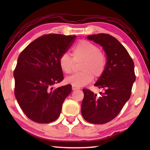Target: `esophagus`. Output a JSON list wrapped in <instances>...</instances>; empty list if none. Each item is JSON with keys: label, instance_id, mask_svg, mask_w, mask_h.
Returning <instances> with one entry per match:
<instances>
[{"label": "esophagus", "instance_id": "1", "mask_svg": "<svg viewBox=\"0 0 150 150\" xmlns=\"http://www.w3.org/2000/svg\"><path fill=\"white\" fill-rule=\"evenodd\" d=\"M78 89H79V88L78 87H76V86H72V90H77Z\"/></svg>", "mask_w": 150, "mask_h": 150}]
</instances>
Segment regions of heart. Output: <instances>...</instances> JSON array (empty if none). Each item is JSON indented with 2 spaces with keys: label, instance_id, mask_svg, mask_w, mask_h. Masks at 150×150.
<instances>
[{
  "label": "heart",
  "instance_id": "1",
  "mask_svg": "<svg viewBox=\"0 0 150 150\" xmlns=\"http://www.w3.org/2000/svg\"><path fill=\"white\" fill-rule=\"evenodd\" d=\"M73 60H83L79 70L81 72L69 76L65 79L66 83L76 87H82L90 83L95 78L100 77L106 68L107 60L105 54L91 42L81 40L73 49ZM73 58L70 55L64 53L59 58L58 63L61 70L66 74L72 72Z\"/></svg>",
  "mask_w": 150,
  "mask_h": 150
}]
</instances>
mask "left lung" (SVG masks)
<instances>
[{"label": "left lung", "instance_id": "obj_1", "mask_svg": "<svg viewBox=\"0 0 150 150\" xmlns=\"http://www.w3.org/2000/svg\"><path fill=\"white\" fill-rule=\"evenodd\" d=\"M87 38L103 47L106 54L107 64L103 74L94 84L103 90L100 95L83 90L81 114L90 123L105 124L119 114L130 98L136 79L134 65L127 50L115 37L100 33Z\"/></svg>", "mask_w": 150, "mask_h": 150}]
</instances>
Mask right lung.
Wrapping results in <instances>:
<instances>
[{"label": "right lung", "instance_id": "add662e5", "mask_svg": "<svg viewBox=\"0 0 150 150\" xmlns=\"http://www.w3.org/2000/svg\"><path fill=\"white\" fill-rule=\"evenodd\" d=\"M76 36L50 34L30 43L18 57L13 76L15 96L20 108L33 121L50 123L59 117L71 85L53 88L62 81L58 60L68 51Z\"/></svg>", "mask_w": 150, "mask_h": 150}]
</instances>
